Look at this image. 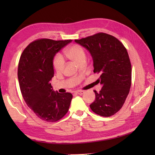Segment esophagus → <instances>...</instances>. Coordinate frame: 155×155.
I'll list each match as a JSON object with an SVG mask.
<instances>
[{
  "label": "esophagus",
  "instance_id": "obj_1",
  "mask_svg": "<svg viewBox=\"0 0 155 155\" xmlns=\"http://www.w3.org/2000/svg\"><path fill=\"white\" fill-rule=\"evenodd\" d=\"M84 93V91H76L75 92V94H83Z\"/></svg>",
  "mask_w": 155,
  "mask_h": 155
}]
</instances>
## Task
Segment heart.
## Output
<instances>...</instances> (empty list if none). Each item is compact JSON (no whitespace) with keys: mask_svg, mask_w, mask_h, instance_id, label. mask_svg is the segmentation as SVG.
<instances>
[{"mask_svg":"<svg viewBox=\"0 0 155 155\" xmlns=\"http://www.w3.org/2000/svg\"><path fill=\"white\" fill-rule=\"evenodd\" d=\"M65 54L78 64L85 62L87 58L86 52L84 49L79 45L74 44L68 47L64 51ZM52 65L57 72H61L64 67V59L60 54H55L52 61Z\"/></svg>","mask_w":155,"mask_h":155,"instance_id":"1","label":"heart"}]
</instances>
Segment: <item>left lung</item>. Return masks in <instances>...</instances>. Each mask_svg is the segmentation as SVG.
Wrapping results in <instances>:
<instances>
[{
  "label": "left lung",
  "mask_w": 155,
  "mask_h": 155,
  "mask_svg": "<svg viewBox=\"0 0 155 155\" xmlns=\"http://www.w3.org/2000/svg\"><path fill=\"white\" fill-rule=\"evenodd\" d=\"M90 52L94 73L101 74L103 85L99 93L94 91L96 99L90 105L94 113L108 117L123 107L129 93L132 68L127 48L116 37L98 32L74 40Z\"/></svg>",
  "instance_id": "left-lung-1"
}]
</instances>
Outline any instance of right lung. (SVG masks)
<instances>
[{"mask_svg":"<svg viewBox=\"0 0 155 155\" xmlns=\"http://www.w3.org/2000/svg\"><path fill=\"white\" fill-rule=\"evenodd\" d=\"M72 40L39 38L23 51L18 67V83L28 107L41 120L54 123L67 113L72 94L52 90L50 81L54 76V55Z\"/></svg>","mask_w":155,"mask_h":155,"instance_id":"add662e5","label":"right lung"}]
</instances>
